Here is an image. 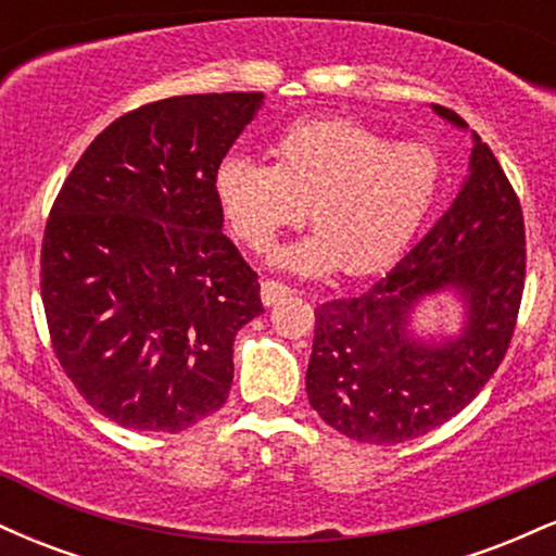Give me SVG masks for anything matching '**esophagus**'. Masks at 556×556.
I'll return each instance as SVG.
<instances>
[{
  "label": "esophagus",
  "mask_w": 556,
  "mask_h": 556,
  "mask_svg": "<svg viewBox=\"0 0 556 556\" xmlns=\"http://www.w3.org/2000/svg\"><path fill=\"white\" fill-rule=\"evenodd\" d=\"M290 287L282 285V282H274V279H266V282H261V303L264 305H277L279 300H285L290 295Z\"/></svg>",
  "instance_id": "34e87169"
}]
</instances>
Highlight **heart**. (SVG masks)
Listing matches in <instances>:
<instances>
[{"mask_svg":"<svg viewBox=\"0 0 556 556\" xmlns=\"http://www.w3.org/2000/svg\"><path fill=\"white\" fill-rule=\"evenodd\" d=\"M274 164L225 156L214 190L229 227L251 251L266 253L308 212L314 235L277 256V266L321 277L387 269L405 251L442 185L429 146L392 143L344 117L305 119L279 136Z\"/></svg>","mask_w":556,"mask_h":556,"instance_id":"obj_1","label":"heart"}]
</instances>
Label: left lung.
Wrapping results in <instances>:
<instances>
[{"label":"left lung","instance_id":"obj_1","mask_svg":"<svg viewBox=\"0 0 556 556\" xmlns=\"http://www.w3.org/2000/svg\"><path fill=\"white\" fill-rule=\"evenodd\" d=\"M444 123L463 117L431 106ZM455 201L384 279L358 298L316 308L305 392L331 429L366 444H400L463 410L494 376L513 340L526 229L513 185L476 132ZM431 296L462 308L455 332L415 327Z\"/></svg>","mask_w":556,"mask_h":556}]
</instances>
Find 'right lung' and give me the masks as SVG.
<instances>
[{
	"instance_id": "obj_1",
	"label": "right lung",
	"mask_w": 556,
	"mask_h": 556,
	"mask_svg": "<svg viewBox=\"0 0 556 556\" xmlns=\"http://www.w3.org/2000/svg\"><path fill=\"white\" fill-rule=\"evenodd\" d=\"M264 93L172 96L101 130L56 195L41 248L54 353L101 416L182 431L227 402L235 334L264 314L222 232L216 167Z\"/></svg>"
}]
</instances>
